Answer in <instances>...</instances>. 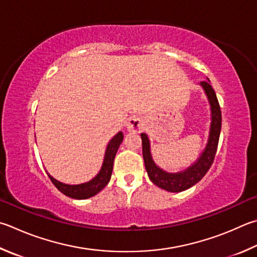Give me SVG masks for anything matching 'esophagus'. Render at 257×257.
Instances as JSON below:
<instances>
[{"mask_svg":"<svg viewBox=\"0 0 257 257\" xmlns=\"http://www.w3.org/2000/svg\"><path fill=\"white\" fill-rule=\"evenodd\" d=\"M125 127H127L128 132H139V130L144 128V121L139 116L133 115L128 119Z\"/></svg>","mask_w":257,"mask_h":257,"instance_id":"34e87169","label":"esophagus"}]
</instances>
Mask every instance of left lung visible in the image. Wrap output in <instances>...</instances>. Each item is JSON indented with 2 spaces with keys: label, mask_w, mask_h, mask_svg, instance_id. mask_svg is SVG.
Here are the masks:
<instances>
[{
  "label": "left lung",
  "mask_w": 257,
  "mask_h": 257,
  "mask_svg": "<svg viewBox=\"0 0 257 257\" xmlns=\"http://www.w3.org/2000/svg\"><path fill=\"white\" fill-rule=\"evenodd\" d=\"M200 85L202 86L208 97L210 111H211V122H210L209 137L206 147L192 165L184 171L176 172V173H170V172L161 169L160 166L156 165L152 157L151 142H149L148 136L144 133L141 134L143 142V157L149 180L158 188L169 191V192H182V191L188 190L191 186L197 184L209 171L210 166L213 163L214 155H216L221 129L220 106H219L216 93L210 85V81L201 82Z\"/></svg>",
  "instance_id": "left-lung-1"
}]
</instances>
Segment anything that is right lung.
Instances as JSON below:
<instances>
[{
    "instance_id": "obj_1",
    "label": "right lung",
    "mask_w": 257,
    "mask_h": 257,
    "mask_svg": "<svg viewBox=\"0 0 257 257\" xmlns=\"http://www.w3.org/2000/svg\"><path fill=\"white\" fill-rule=\"evenodd\" d=\"M123 141V134L122 132H119L108 143V146L105 149L103 163H102L101 170L99 171L94 177L85 183L81 184H66L63 183L58 180L54 179L48 172L47 174L49 179L53 182L54 185L63 194L67 195L69 198L77 199V200H84L88 199L91 197H94L100 191L104 188V186L109 183L111 179V174H112L113 170V161L115 157V154L118 152V148L120 144Z\"/></svg>"
}]
</instances>
